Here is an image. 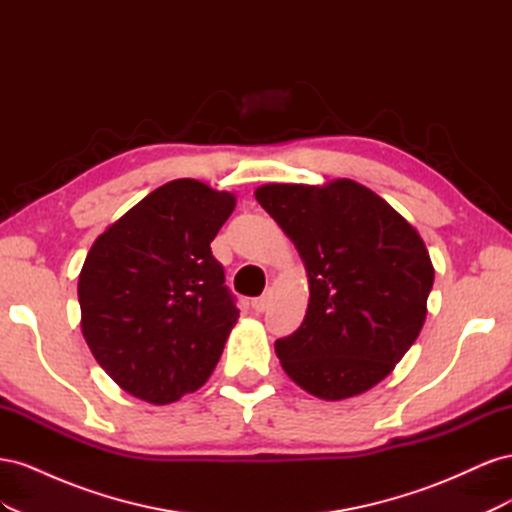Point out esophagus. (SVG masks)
I'll return each instance as SVG.
<instances>
[{"label":"esophagus","mask_w":512,"mask_h":512,"mask_svg":"<svg viewBox=\"0 0 512 512\" xmlns=\"http://www.w3.org/2000/svg\"><path fill=\"white\" fill-rule=\"evenodd\" d=\"M269 303H271V294L269 292H265L262 294V297H256L254 301H252V307H254V312H265V309L269 307Z\"/></svg>","instance_id":"esophagus-1"}]
</instances>
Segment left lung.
I'll return each instance as SVG.
<instances>
[{"label": "left lung", "mask_w": 512, "mask_h": 512, "mask_svg": "<svg viewBox=\"0 0 512 512\" xmlns=\"http://www.w3.org/2000/svg\"><path fill=\"white\" fill-rule=\"evenodd\" d=\"M256 200L297 245L309 277L301 327L277 359L320 399L365 393L423 329L433 267L418 232L365 185L269 183Z\"/></svg>", "instance_id": "1"}]
</instances>
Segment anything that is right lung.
Masks as SVG:
<instances>
[{
    "instance_id": "obj_1",
    "label": "right lung",
    "mask_w": 512,
    "mask_h": 512,
    "mask_svg": "<svg viewBox=\"0 0 512 512\" xmlns=\"http://www.w3.org/2000/svg\"><path fill=\"white\" fill-rule=\"evenodd\" d=\"M232 209V194L177 179L91 245L79 275L81 329L123 391L164 406L218 365L239 309L211 241Z\"/></svg>"
}]
</instances>
